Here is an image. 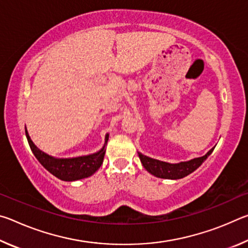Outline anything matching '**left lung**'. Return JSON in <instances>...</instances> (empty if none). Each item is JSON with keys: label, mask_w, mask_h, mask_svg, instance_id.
Segmentation results:
<instances>
[{"label": "left lung", "mask_w": 248, "mask_h": 248, "mask_svg": "<svg viewBox=\"0 0 248 248\" xmlns=\"http://www.w3.org/2000/svg\"><path fill=\"white\" fill-rule=\"evenodd\" d=\"M213 150H215V148H212L207 154H204L203 156L201 157L192 158L190 161L187 162L175 163V164L158 161V159L149 157L140 152H138V154H139L140 161L144 169L148 170L150 174L154 175L155 177L164 179H180L186 177L187 175L191 174L192 171H195L198 169L205 159L208 158L209 155L212 153Z\"/></svg>", "instance_id": "1"}]
</instances>
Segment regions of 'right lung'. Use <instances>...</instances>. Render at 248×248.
I'll list each match as a JSON object with an SVG mask.
<instances>
[{
	"label": "right lung",
	"mask_w": 248,
	"mask_h": 248,
	"mask_svg": "<svg viewBox=\"0 0 248 248\" xmlns=\"http://www.w3.org/2000/svg\"><path fill=\"white\" fill-rule=\"evenodd\" d=\"M25 132H26V138L29 146H31L33 155L38 159L40 164L49 173H51L59 179L64 180V182H75V180L90 177V176L95 174L103 164L105 152H106L105 146H106L109 138V134L107 133L105 136V144L103 148L93 154L82 155V156L77 157L60 158L51 156V155L39 150L31 141L27 129L25 130Z\"/></svg>",
	"instance_id": "obj_1"
}]
</instances>
